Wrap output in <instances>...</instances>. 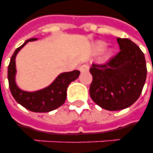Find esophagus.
<instances>
[{
  "label": "esophagus",
  "instance_id": "esophagus-1",
  "mask_svg": "<svg viewBox=\"0 0 153 153\" xmlns=\"http://www.w3.org/2000/svg\"><path fill=\"white\" fill-rule=\"evenodd\" d=\"M79 69L81 72H86L89 71V66L87 64H82L79 66Z\"/></svg>",
  "mask_w": 153,
  "mask_h": 153
}]
</instances>
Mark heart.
Segmentation results:
<instances>
[{
    "label": "heart",
    "mask_w": 153,
    "mask_h": 153,
    "mask_svg": "<svg viewBox=\"0 0 153 153\" xmlns=\"http://www.w3.org/2000/svg\"><path fill=\"white\" fill-rule=\"evenodd\" d=\"M105 46V44L104 42H98V44L95 45V51L100 52L104 49Z\"/></svg>",
    "instance_id": "heart-1"
}]
</instances>
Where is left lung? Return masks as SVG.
Returning <instances> with one entry per match:
<instances>
[{
	"label": "left lung",
	"mask_w": 153,
	"mask_h": 153,
	"mask_svg": "<svg viewBox=\"0 0 153 153\" xmlns=\"http://www.w3.org/2000/svg\"><path fill=\"white\" fill-rule=\"evenodd\" d=\"M120 50L103 64H92L90 95L107 110L128 108L137 100L147 76L144 53L130 39L117 38Z\"/></svg>",
	"instance_id": "8db88e82"
}]
</instances>
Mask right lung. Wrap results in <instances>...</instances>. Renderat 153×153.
Returning a JSON list of instances; mask_svg holds the SVG:
<instances>
[{
  "label": "right lung",
  "mask_w": 153,
  "mask_h": 153,
  "mask_svg": "<svg viewBox=\"0 0 153 153\" xmlns=\"http://www.w3.org/2000/svg\"><path fill=\"white\" fill-rule=\"evenodd\" d=\"M36 39V38L27 39L14 51L8 67V85L14 99L22 106L36 113H47L57 109L64 103L67 98V87L71 82L78 79L80 71L74 70L73 71L62 73L50 86L39 91L27 92L20 90L15 80L16 56L27 43Z\"/></svg>",
  "instance_id": "add662e5"
}]
</instances>
